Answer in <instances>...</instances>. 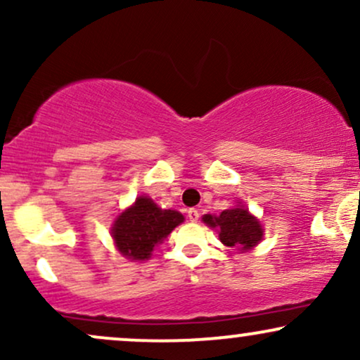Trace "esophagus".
Instances as JSON below:
<instances>
[{"label":"esophagus","instance_id":"esophagus-1","mask_svg":"<svg viewBox=\"0 0 360 360\" xmlns=\"http://www.w3.org/2000/svg\"><path fill=\"white\" fill-rule=\"evenodd\" d=\"M188 218H189V221H198V220H200V212H198L196 208H189L188 210Z\"/></svg>","mask_w":360,"mask_h":360}]
</instances>
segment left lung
Wrapping results in <instances>:
<instances>
[{
	"label": "left lung",
	"mask_w": 360,
	"mask_h": 360,
	"mask_svg": "<svg viewBox=\"0 0 360 360\" xmlns=\"http://www.w3.org/2000/svg\"><path fill=\"white\" fill-rule=\"evenodd\" d=\"M203 221L212 229H218L221 243L242 252L254 249L262 240V225L243 205L225 210L218 217L205 214Z\"/></svg>",
	"instance_id": "1"
}]
</instances>
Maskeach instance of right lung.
<instances>
[{"label":"right lung","instance_id":"right-lung-1","mask_svg":"<svg viewBox=\"0 0 360 360\" xmlns=\"http://www.w3.org/2000/svg\"><path fill=\"white\" fill-rule=\"evenodd\" d=\"M183 221L184 217L176 210H162L148 196H139L115 220L111 237L123 257L147 260L152 250Z\"/></svg>","mask_w":360,"mask_h":360}]
</instances>
